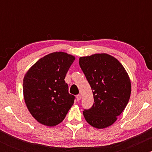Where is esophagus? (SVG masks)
<instances>
[{
	"label": "esophagus",
	"instance_id": "34e87169",
	"mask_svg": "<svg viewBox=\"0 0 152 152\" xmlns=\"http://www.w3.org/2000/svg\"><path fill=\"white\" fill-rule=\"evenodd\" d=\"M81 95H80V94H78V95L76 96V99H77V101L78 102V101L81 100Z\"/></svg>",
	"mask_w": 152,
	"mask_h": 152
}]
</instances>
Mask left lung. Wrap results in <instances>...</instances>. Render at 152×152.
<instances>
[{
    "label": "left lung",
    "instance_id": "8db88e82",
    "mask_svg": "<svg viewBox=\"0 0 152 152\" xmlns=\"http://www.w3.org/2000/svg\"><path fill=\"white\" fill-rule=\"evenodd\" d=\"M79 65L94 99L92 107L83 111V116L95 128L109 127L117 120L129 100V76L121 63L107 53L80 57Z\"/></svg>",
    "mask_w": 152,
    "mask_h": 152
}]
</instances>
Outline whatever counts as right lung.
<instances>
[{
	"label": "right lung",
	"instance_id": "add662e5",
	"mask_svg": "<svg viewBox=\"0 0 152 152\" xmlns=\"http://www.w3.org/2000/svg\"><path fill=\"white\" fill-rule=\"evenodd\" d=\"M74 56L53 52L35 63L23 78V97L29 112L36 121L48 126L60 124L74 104L64 81L74 61Z\"/></svg>",
	"mask_w": 152,
	"mask_h": 152
}]
</instances>
